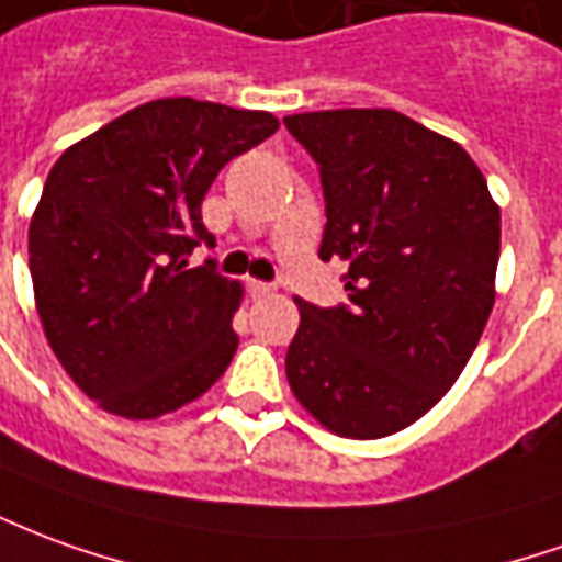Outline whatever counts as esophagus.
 <instances>
[{
  "instance_id": "esophagus-1",
  "label": "esophagus",
  "mask_w": 562,
  "mask_h": 562,
  "mask_svg": "<svg viewBox=\"0 0 562 562\" xmlns=\"http://www.w3.org/2000/svg\"><path fill=\"white\" fill-rule=\"evenodd\" d=\"M249 294H252V297H268V294H273V285H270V282L249 280Z\"/></svg>"
}]
</instances>
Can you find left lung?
I'll list each match as a JSON object with an SVG mask.
<instances>
[{
    "mask_svg": "<svg viewBox=\"0 0 562 562\" xmlns=\"http://www.w3.org/2000/svg\"><path fill=\"white\" fill-rule=\"evenodd\" d=\"M319 164V258L349 270L347 307L297 297L294 398L340 438H386L445 398L496 301L499 206L469 151L395 109L289 115Z\"/></svg>",
    "mask_w": 562,
    "mask_h": 562,
    "instance_id": "obj_1",
    "label": "left lung"
}]
</instances>
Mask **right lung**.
<instances>
[{
	"label": "right lung",
	"mask_w": 562,
	"mask_h": 562,
	"mask_svg": "<svg viewBox=\"0 0 562 562\" xmlns=\"http://www.w3.org/2000/svg\"><path fill=\"white\" fill-rule=\"evenodd\" d=\"M270 112L167 97L69 145L30 222L35 310L78 390L158 419L225 374L243 285L191 268L200 203L227 160L277 133Z\"/></svg>",
	"instance_id": "right-lung-1"
}]
</instances>
